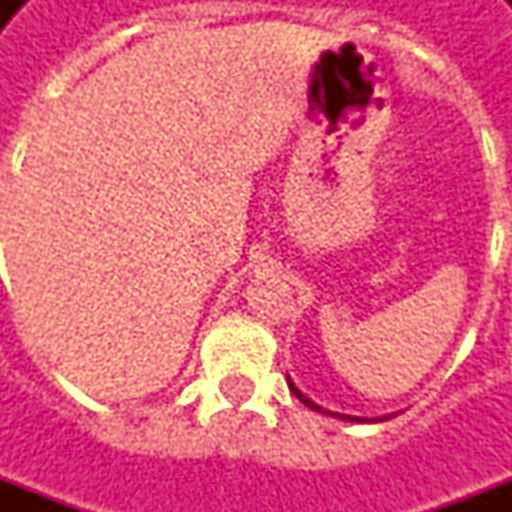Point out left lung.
<instances>
[{"label": "left lung", "instance_id": "8db88e82", "mask_svg": "<svg viewBox=\"0 0 512 512\" xmlns=\"http://www.w3.org/2000/svg\"><path fill=\"white\" fill-rule=\"evenodd\" d=\"M288 386H290V389H293V395L299 397V400H301V403H304V406H310L312 411H323V408L318 406V403H312L310 397H307V395H301L299 389H296V384H293V381H290V378H288ZM323 414H332V411H323ZM332 417H340V419H356V417H348V414H332ZM389 417H392V414H386V417H378V422H384V419H389ZM356 422H362V419H356ZM367 422H376V419H367Z\"/></svg>", "mask_w": 512, "mask_h": 512}]
</instances>
